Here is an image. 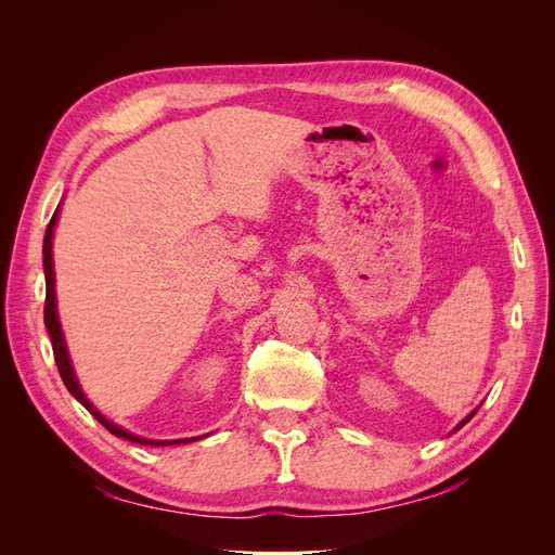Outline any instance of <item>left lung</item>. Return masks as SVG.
Segmentation results:
<instances>
[{
	"mask_svg": "<svg viewBox=\"0 0 555 555\" xmlns=\"http://www.w3.org/2000/svg\"><path fill=\"white\" fill-rule=\"evenodd\" d=\"M477 410H479V408H477ZM477 410H473V412H469V414H467V416H465V418H463V422H461V424H459V426H456V428H453V430H459V428H463V426H465V424H467V422H469V418H473V416H475V414H477Z\"/></svg>",
	"mask_w": 555,
	"mask_h": 555,
	"instance_id": "left-lung-1",
	"label": "left lung"
}]
</instances>
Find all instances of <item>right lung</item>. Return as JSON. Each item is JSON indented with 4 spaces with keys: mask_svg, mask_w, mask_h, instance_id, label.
Returning <instances> with one entry per match:
<instances>
[{
    "mask_svg": "<svg viewBox=\"0 0 555 555\" xmlns=\"http://www.w3.org/2000/svg\"><path fill=\"white\" fill-rule=\"evenodd\" d=\"M57 217H60V206L53 215V220H50L48 229H46V236H43V273H46V308H43V322L50 335V343H53V354H55V363H57V371L60 377L64 382L66 389L69 393L80 402L82 408H88V412L96 418L99 424H102L108 433H113L115 438H122L129 442H137V444H150V447H171V444H188V442H196L201 438H206V435H198V438H182V440H147L141 438V435H133L129 430H125L122 426H115L113 422L99 412L92 402L88 400L86 391L80 389L76 371H74V363L69 357V349H66V340H64V331L60 324V314H57V296H55V268H53V236H55V224H57Z\"/></svg>",
    "mask_w": 555,
    "mask_h": 555,
    "instance_id": "obj_1",
    "label": "right lung"
}]
</instances>
